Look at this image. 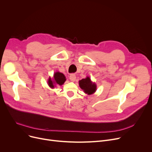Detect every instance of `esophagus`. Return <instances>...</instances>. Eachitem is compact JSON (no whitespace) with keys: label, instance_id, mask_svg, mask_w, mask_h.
Returning a JSON list of instances; mask_svg holds the SVG:
<instances>
[{"label":"esophagus","instance_id":"obj_1","mask_svg":"<svg viewBox=\"0 0 152 152\" xmlns=\"http://www.w3.org/2000/svg\"><path fill=\"white\" fill-rule=\"evenodd\" d=\"M69 79L71 81H75L76 80V76L74 74H71L70 76H69Z\"/></svg>","mask_w":152,"mask_h":152}]
</instances>
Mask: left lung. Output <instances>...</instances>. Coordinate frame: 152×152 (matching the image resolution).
Returning a JSON list of instances; mask_svg holds the SVG:
<instances>
[{"mask_svg":"<svg viewBox=\"0 0 152 152\" xmlns=\"http://www.w3.org/2000/svg\"><path fill=\"white\" fill-rule=\"evenodd\" d=\"M79 85L84 92L88 95L94 94L97 90L96 84L91 81L89 77H87L86 78L83 79L79 81Z\"/></svg>","mask_w":152,"mask_h":152,"instance_id":"8db88e82","label":"left lung"}]
</instances>
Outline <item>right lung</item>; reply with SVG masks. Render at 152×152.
Here are the masks:
<instances>
[{"instance_id": "1", "label": "right lung", "mask_w": 152, "mask_h": 152, "mask_svg": "<svg viewBox=\"0 0 152 152\" xmlns=\"http://www.w3.org/2000/svg\"><path fill=\"white\" fill-rule=\"evenodd\" d=\"M66 81V77L63 73L57 71L53 75V78L52 79L50 77L48 79V85L51 88H54L55 85L61 86Z\"/></svg>"}]
</instances>
